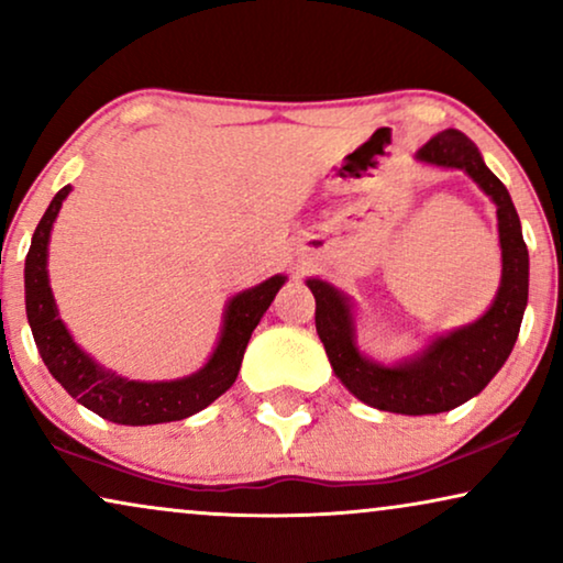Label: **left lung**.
Here are the masks:
<instances>
[{"label": "left lung", "instance_id": "1", "mask_svg": "<svg viewBox=\"0 0 563 563\" xmlns=\"http://www.w3.org/2000/svg\"><path fill=\"white\" fill-rule=\"evenodd\" d=\"M415 158L438 168H461L497 207L503 276L487 312L468 325L433 335L415 356L382 364L358 349L353 299L314 276L307 287L314 295V328L330 366L353 397L384 412L438 415L479 395L512 353L528 305V249L510 191L461 130L433 135Z\"/></svg>", "mask_w": 563, "mask_h": 563}]
</instances>
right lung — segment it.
Masks as SVG:
<instances>
[{"label": "right lung", "instance_id": "right-lung-1", "mask_svg": "<svg viewBox=\"0 0 563 563\" xmlns=\"http://www.w3.org/2000/svg\"><path fill=\"white\" fill-rule=\"evenodd\" d=\"M68 191H71V184L53 197L43 220L37 222L25 258V310L43 364L76 402L97 412L99 418L118 422V426H158V422L184 420L205 410L207 405H212L214 399L233 387L253 328L264 318L287 276L276 274L272 279L238 291L235 297L228 299L218 345H214L207 364L197 368L195 374L168 382L128 379V376L97 364L74 341L66 322L60 320L56 299H53L48 279V243L53 222H56Z\"/></svg>", "mask_w": 563, "mask_h": 563}]
</instances>
